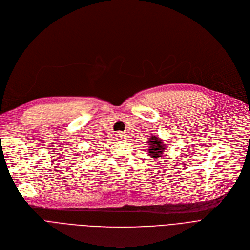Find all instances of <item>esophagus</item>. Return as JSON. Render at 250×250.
Here are the masks:
<instances>
[{
    "instance_id": "1",
    "label": "esophagus",
    "mask_w": 250,
    "mask_h": 250,
    "mask_svg": "<svg viewBox=\"0 0 250 250\" xmlns=\"http://www.w3.org/2000/svg\"><path fill=\"white\" fill-rule=\"evenodd\" d=\"M116 139L117 140H121V141H125V140H127L128 139V136H127V134H125V133H123V132H118V133L116 134Z\"/></svg>"
}]
</instances>
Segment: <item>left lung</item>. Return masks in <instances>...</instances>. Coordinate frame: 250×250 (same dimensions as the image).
<instances>
[{
  "instance_id": "left-lung-1",
  "label": "left lung",
  "mask_w": 250,
  "mask_h": 250,
  "mask_svg": "<svg viewBox=\"0 0 250 250\" xmlns=\"http://www.w3.org/2000/svg\"><path fill=\"white\" fill-rule=\"evenodd\" d=\"M147 144H148L147 150L151 158L160 159V157H163L164 152L167 150V146L164 143V140H160L156 136H151L148 138Z\"/></svg>"
}]
</instances>
